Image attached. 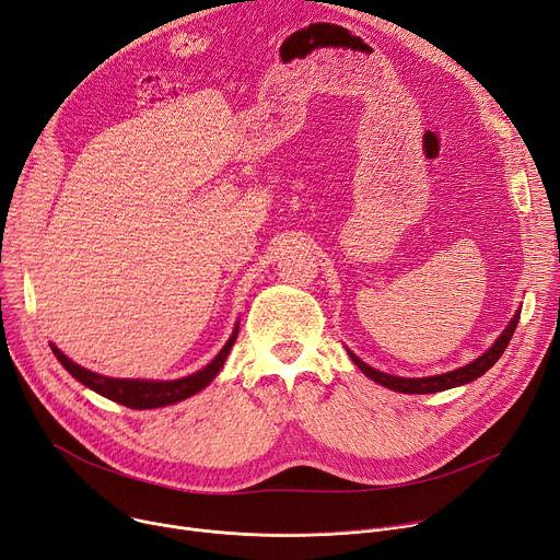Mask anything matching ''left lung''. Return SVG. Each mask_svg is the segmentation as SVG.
Masks as SVG:
<instances>
[{
  "mask_svg": "<svg viewBox=\"0 0 560 560\" xmlns=\"http://www.w3.org/2000/svg\"><path fill=\"white\" fill-rule=\"evenodd\" d=\"M520 311H523V308H520ZM520 311H515V315L511 317L506 328L500 332V338L493 342V347H489V351H483L479 358H475L472 362H468V364H464L459 369L445 371V374H436V376H423V378L392 376V374H385V371H378L374 366H369L353 351L347 349V353H349V358L355 362V366L362 371L366 378H371V381L387 387V389H394V392H400V394H434V392H445V389H453V387H462V385L472 383L475 378L487 374V371L500 360V355L509 347L511 335H513V330L517 326Z\"/></svg>",
  "mask_w": 560,
  "mask_h": 560,
  "instance_id": "8db88e82",
  "label": "left lung"
}]
</instances>
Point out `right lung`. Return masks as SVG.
Returning <instances> with one entry per match:
<instances>
[{"instance_id":"add662e5","label":"right lung","mask_w":560,"mask_h":560,"mask_svg":"<svg viewBox=\"0 0 560 560\" xmlns=\"http://www.w3.org/2000/svg\"><path fill=\"white\" fill-rule=\"evenodd\" d=\"M238 338V322L230 335V340L225 342V347L220 349V353L200 371L191 376L184 378H175V381H143V378H109V376H101L96 371H90L81 364H77L73 360H69L54 342H49L54 355L58 358V362L69 371V374L77 378L79 383H83L85 387H90L92 392L115 400L119 405H126L130 409H155V407H166L173 402H179L184 398H189L198 392H202L218 374L220 369L225 366V360L234 347Z\"/></svg>"}]
</instances>
